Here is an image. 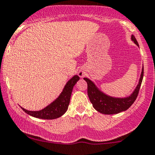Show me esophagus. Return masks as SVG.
I'll return each mask as SVG.
<instances>
[{
    "instance_id": "1",
    "label": "esophagus",
    "mask_w": 155,
    "mask_h": 155,
    "mask_svg": "<svg viewBox=\"0 0 155 155\" xmlns=\"http://www.w3.org/2000/svg\"><path fill=\"white\" fill-rule=\"evenodd\" d=\"M84 75H85V72L82 70H80L79 72V76H80V77H83Z\"/></svg>"
}]
</instances>
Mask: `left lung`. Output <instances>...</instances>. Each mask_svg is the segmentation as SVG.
Wrapping results in <instances>:
<instances>
[{
    "instance_id": "left-lung-1",
    "label": "left lung",
    "mask_w": 155,
    "mask_h": 155,
    "mask_svg": "<svg viewBox=\"0 0 155 155\" xmlns=\"http://www.w3.org/2000/svg\"><path fill=\"white\" fill-rule=\"evenodd\" d=\"M131 39L137 46H138V41L133 35L131 36ZM143 68H142L139 82L137 85L136 88L130 95L127 97H123V98L114 97L106 95L97 89L91 80L87 78H84V79L87 83L88 97L94 108L100 113L104 114H118L120 112L126 111L132 106L138 95V92H139L142 80H143Z\"/></svg>"
}]
</instances>
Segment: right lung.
I'll list each match as a JSON object with an SVG mask.
<instances>
[{
	"label": "right lung",
	"instance_id": "right-lung-1",
	"mask_svg": "<svg viewBox=\"0 0 155 155\" xmlns=\"http://www.w3.org/2000/svg\"><path fill=\"white\" fill-rule=\"evenodd\" d=\"M79 80V76L75 75L73 76L66 83L63 92H61L59 97L44 109L37 111H28L22 107L21 108L28 114L36 117V118L44 119V120H53V119L58 118L63 115L67 111L68 105L70 104L73 88Z\"/></svg>",
	"mask_w": 155,
	"mask_h": 155
}]
</instances>
